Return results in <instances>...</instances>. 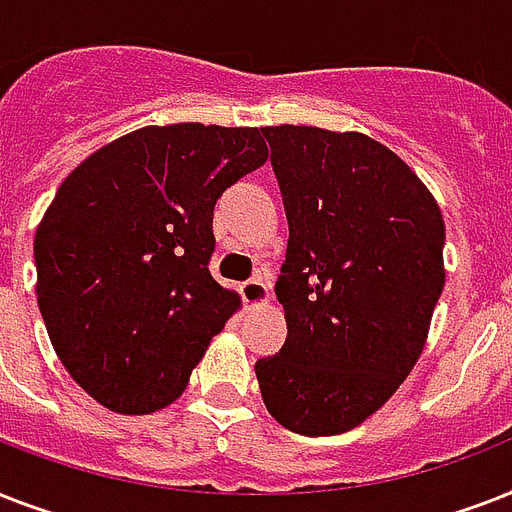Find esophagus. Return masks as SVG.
Listing matches in <instances>:
<instances>
[{
  "mask_svg": "<svg viewBox=\"0 0 512 512\" xmlns=\"http://www.w3.org/2000/svg\"><path fill=\"white\" fill-rule=\"evenodd\" d=\"M241 300H244L247 305H252V308H257V305H265L268 300H271L268 284H265L260 276L244 281V284H241Z\"/></svg>",
  "mask_w": 512,
  "mask_h": 512,
  "instance_id": "obj_1",
  "label": "esophagus"
}]
</instances>
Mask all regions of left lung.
<instances>
[{
	"label": "left lung",
	"mask_w": 512,
	"mask_h": 512,
	"mask_svg": "<svg viewBox=\"0 0 512 512\" xmlns=\"http://www.w3.org/2000/svg\"><path fill=\"white\" fill-rule=\"evenodd\" d=\"M289 223L276 281L287 340L255 364L292 433L337 436L417 364L444 289V217L406 162L361 132L263 127Z\"/></svg>",
	"instance_id": "8db88e82"
}]
</instances>
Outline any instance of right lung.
Listing matches in <instances>:
<instances>
[{
	"instance_id": "1",
	"label": "right lung",
	"mask_w": 512,
	"mask_h": 512,
	"mask_svg": "<svg viewBox=\"0 0 512 512\" xmlns=\"http://www.w3.org/2000/svg\"><path fill=\"white\" fill-rule=\"evenodd\" d=\"M255 127H143L60 183L34 236L36 303L79 388L119 414L164 409L239 295L209 273L215 201L263 167Z\"/></svg>"
}]
</instances>
